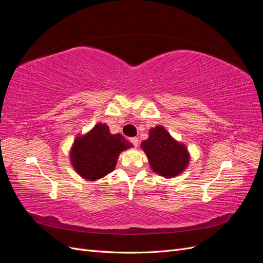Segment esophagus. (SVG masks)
<instances>
[{
	"label": "esophagus",
	"mask_w": 263,
	"mask_h": 263,
	"mask_svg": "<svg viewBox=\"0 0 263 263\" xmlns=\"http://www.w3.org/2000/svg\"><path fill=\"white\" fill-rule=\"evenodd\" d=\"M130 142L135 146V147H138V138L137 137H133L130 138Z\"/></svg>",
	"instance_id": "1"
}]
</instances>
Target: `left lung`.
<instances>
[{
  "label": "left lung",
  "instance_id": "obj_1",
  "mask_svg": "<svg viewBox=\"0 0 263 263\" xmlns=\"http://www.w3.org/2000/svg\"><path fill=\"white\" fill-rule=\"evenodd\" d=\"M141 149L148 158L150 168L164 178L179 176L190 162L185 145L172 138L161 125L149 130V137L141 142Z\"/></svg>",
  "mask_w": 263,
  "mask_h": 263
}]
</instances>
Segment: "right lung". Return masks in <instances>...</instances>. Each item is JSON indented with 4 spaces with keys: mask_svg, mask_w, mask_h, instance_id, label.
<instances>
[{
    "mask_svg": "<svg viewBox=\"0 0 263 263\" xmlns=\"http://www.w3.org/2000/svg\"><path fill=\"white\" fill-rule=\"evenodd\" d=\"M133 145L121 134H110L106 124H97L85 135L74 139L70 160L79 176L95 181L112 172L119 154Z\"/></svg>",
    "mask_w": 263,
    "mask_h": 263,
    "instance_id": "1",
    "label": "right lung"
}]
</instances>
